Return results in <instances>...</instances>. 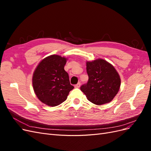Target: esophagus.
<instances>
[{
	"instance_id": "34e87169",
	"label": "esophagus",
	"mask_w": 151,
	"mask_h": 151,
	"mask_svg": "<svg viewBox=\"0 0 151 151\" xmlns=\"http://www.w3.org/2000/svg\"><path fill=\"white\" fill-rule=\"evenodd\" d=\"M81 83L80 82H79V83H77L76 85H75V88H79V87L81 86Z\"/></svg>"
}]
</instances>
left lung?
<instances>
[{"instance_id":"1","label":"left lung","mask_w":151,"mask_h":151,"mask_svg":"<svg viewBox=\"0 0 151 151\" xmlns=\"http://www.w3.org/2000/svg\"><path fill=\"white\" fill-rule=\"evenodd\" d=\"M86 70L89 79L81 86V90L87 99L98 105L112 101L121 84L120 76L115 67L103 59L98 58L87 62Z\"/></svg>"}]
</instances>
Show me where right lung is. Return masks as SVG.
I'll return each instance as SVG.
<instances>
[{"mask_svg":"<svg viewBox=\"0 0 151 151\" xmlns=\"http://www.w3.org/2000/svg\"><path fill=\"white\" fill-rule=\"evenodd\" d=\"M67 59L57 55L45 58L40 62L33 76V86L36 96L49 106L65 101L74 86L64 70Z\"/></svg>","mask_w":151,"mask_h":151,"instance_id":"right-lung-1","label":"right lung"}]
</instances>
